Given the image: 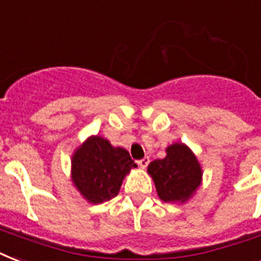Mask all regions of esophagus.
I'll use <instances>...</instances> for the list:
<instances>
[{
    "instance_id": "34e87169",
    "label": "esophagus",
    "mask_w": 261,
    "mask_h": 261,
    "mask_svg": "<svg viewBox=\"0 0 261 261\" xmlns=\"http://www.w3.org/2000/svg\"><path fill=\"white\" fill-rule=\"evenodd\" d=\"M149 161H150V160H149V157H143L142 160H138L137 163H138L139 167L143 168V169H145V168H146L147 165H149Z\"/></svg>"
}]
</instances>
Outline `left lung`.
<instances>
[{
    "label": "left lung",
    "instance_id": "1",
    "mask_svg": "<svg viewBox=\"0 0 261 261\" xmlns=\"http://www.w3.org/2000/svg\"><path fill=\"white\" fill-rule=\"evenodd\" d=\"M147 172L153 177L160 199L167 203H186L202 182V167L196 155L184 143L167 147L163 160L149 164Z\"/></svg>",
    "mask_w": 261,
    "mask_h": 261
}]
</instances>
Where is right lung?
<instances>
[{
	"instance_id": "right-lung-1",
	"label": "right lung",
	"mask_w": 261,
	"mask_h": 261,
	"mask_svg": "<svg viewBox=\"0 0 261 261\" xmlns=\"http://www.w3.org/2000/svg\"><path fill=\"white\" fill-rule=\"evenodd\" d=\"M137 164L123 147H114L110 141L93 135L71 157V180L88 202L97 204L115 198L123 178Z\"/></svg>"
}]
</instances>
